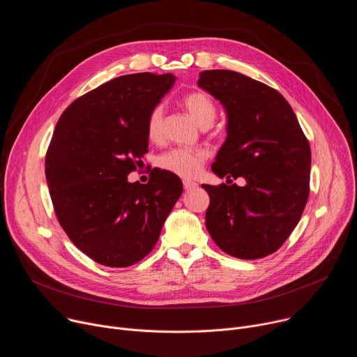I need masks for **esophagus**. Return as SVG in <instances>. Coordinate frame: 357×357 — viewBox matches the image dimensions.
Wrapping results in <instances>:
<instances>
[{
  "mask_svg": "<svg viewBox=\"0 0 357 357\" xmlns=\"http://www.w3.org/2000/svg\"><path fill=\"white\" fill-rule=\"evenodd\" d=\"M183 188H185V190H192V189L197 188V183L192 182V181H183Z\"/></svg>",
  "mask_w": 357,
  "mask_h": 357,
  "instance_id": "1",
  "label": "esophagus"
}]
</instances>
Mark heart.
<instances>
[{
	"label": "heart",
	"mask_w": 357,
	"mask_h": 357,
	"mask_svg": "<svg viewBox=\"0 0 357 357\" xmlns=\"http://www.w3.org/2000/svg\"><path fill=\"white\" fill-rule=\"evenodd\" d=\"M183 106L190 117L202 127H211L216 119L218 110L215 101L203 91H192L183 97ZM164 131V109L157 106L151 110L146 121V134L152 141H158ZM208 152L203 149L174 148L158 158V165L178 176H195L202 164L205 162Z\"/></svg>",
	"instance_id": "heart-1"
}]
</instances>
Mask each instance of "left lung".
Listing matches in <instances>:
<instances>
[{
    "instance_id": "8db88e82",
    "label": "left lung",
    "mask_w": 357,
    "mask_h": 357,
    "mask_svg": "<svg viewBox=\"0 0 357 357\" xmlns=\"http://www.w3.org/2000/svg\"><path fill=\"white\" fill-rule=\"evenodd\" d=\"M197 86L225 107L226 139L212 171L245 185H202L211 197L206 227L229 256L256 260L281 247L310 196L311 148L288 101L233 70H205Z\"/></svg>"
}]
</instances>
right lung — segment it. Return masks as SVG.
Listing matches in <instances>:
<instances>
[{
  "label": "right lung",
  "instance_id": "obj_1",
  "mask_svg": "<svg viewBox=\"0 0 357 357\" xmlns=\"http://www.w3.org/2000/svg\"><path fill=\"white\" fill-rule=\"evenodd\" d=\"M175 80L171 73L116 77L75 100L55 127L45 158L55 213L98 264L142 260L182 195V181L164 169L151 172L146 185L127 179L148 152V116Z\"/></svg>",
  "mask_w": 357,
  "mask_h": 357
}]
</instances>
